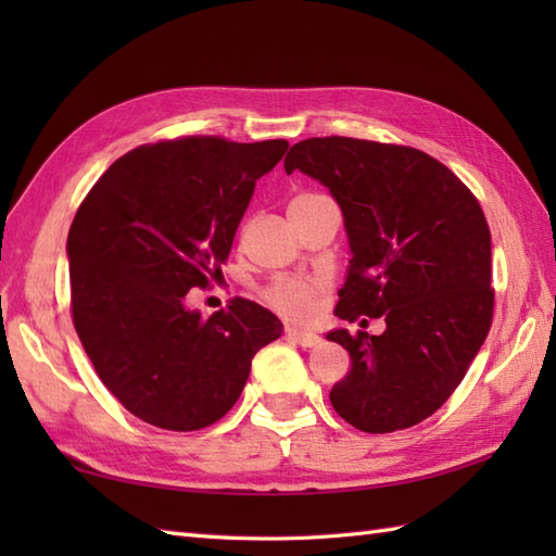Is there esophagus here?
Returning <instances> with one entry per match:
<instances>
[{
    "mask_svg": "<svg viewBox=\"0 0 556 556\" xmlns=\"http://www.w3.org/2000/svg\"><path fill=\"white\" fill-rule=\"evenodd\" d=\"M287 337H289V341H293V344H299L303 349H311L317 344V341H320V337L317 334L305 332V329H296V327H287Z\"/></svg>",
    "mask_w": 556,
    "mask_h": 556,
    "instance_id": "esophagus-1",
    "label": "esophagus"
}]
</instances>
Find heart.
<instances>
[{
  "label": "heart",
  "mask_w": 556,
  "mask_h": 556,
  "mask_svg": "<svg viewBox=\"0 0 556 556\" xmlns=\"http://www.w3.org/2000/svg\"><path fill=\"white\" fill-rule=\"evenodd\" d=\"M315 195H299L293 198L291 203H299V200H308ZM325 285L315 277H303V275H285L275 277L267 287H263L260 296L269 305L271 311L279 315L289 317V320H308L317 311V303H320Z\"/></svg>",
  "instance_id": "b5f03b06"
}]
</instances>
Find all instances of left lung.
Returning <instances> with one entry per match:
<instances>
[{
  "label": "left lung",
  "instance_id": "8db88e82",
  "mask_svg": "<svg viewBox=\"0 0 556 556\" xmlns=\"http://www.w3.org/2000/svg\"><path fill=\"white\" fill-rule=\"evenodd\" d=\"M285 169L325 184L344 212L353 257L334 313L387 325L377 337L327 334L351 356L329 401L363 432L413 428L454 394L492 325V243L478 198L428 152L346 136L301 140Z\"/></svg>",
  "mask_w": 556,
  "mask_h": 556
}]
</instances>
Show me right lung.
Returning <instances> with one entry per match:
<instances>
[{
	"label": "right lung",
	"instance_id": "1",
	"mask_svg": "<svg viewBox=\"0 0 556 556\" xmlns=\"http://www.w3.org/2000/svg\"><path fill=\"white\" fill-rule=\"evenodd\" d=\"M287 140L184 136L126 152L68 229L71 317L102 384L155 428H207L241 396L255 353L279 339L263 305L203 317L186 293L222 275L255 181Z\"/></svg>",
	"mask_w": 556,
	"mask_h": 556
}]
</instances>
